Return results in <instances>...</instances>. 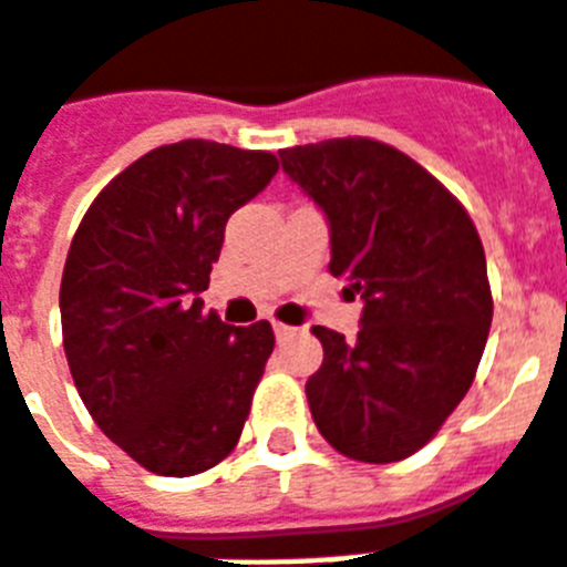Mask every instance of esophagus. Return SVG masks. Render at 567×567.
I'll list each match as a JSON object with an SVG mask.
<instances>
[{
	"mask_svg": "<svg viewBox=\"0 0 567 567\" xmlns=\"http://www.w3.org/2000/svg\"><path fill=\"white\" fill-rule=\"evenodd\" d=\"M274 332H276V339L285 341V339H291V336H297V327H288V323H274Z\"/></svg>",
	"mask_w": 567,
	"mask_h": 567,
	"instance_id": "1",
	"label": "esophagus"
}]
</instances>
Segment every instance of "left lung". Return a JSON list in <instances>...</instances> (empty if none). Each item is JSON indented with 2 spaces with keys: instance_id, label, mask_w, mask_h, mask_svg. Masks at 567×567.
<instances>
[{
  "instance_id": "1",
  "label": "left lung",
  "mask_w": 567,
  "mask_h": 567,
  "mask_svg": "<svg viewBox=\"0 0 567 567\" xmlns=\"http://www.w3.org/2000/svg\"><path fill=\"white\" fill-rule=\"evenodd\" d=\"M330 223V274L362 297L357 339L315 327L306 383L318 431L362 464L416 455L473 386L494 297L464 205L386 142L348 136L279 151Z\"/></svg>"
}]
</instances>
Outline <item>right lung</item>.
<instances>
[{"mask_svg":"<svg viewBox=\"0 0 567 567\" xmlns=\"http://www.w3.org/2000/svg\"><path fill=\"white\" fill-rule=\"evenodd\" d=\"M279 159L207 140L159 145L106 184L68 249L62 341L103 434L157 475L205 473L240 440L274 327L202 312L228 216Z\"/></svg>","mask_w":567,"mask_h":567,"instance_id":"add662e5","label":"right lung"}]
</instances>
